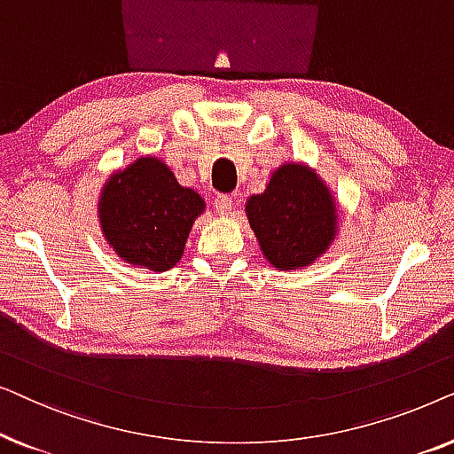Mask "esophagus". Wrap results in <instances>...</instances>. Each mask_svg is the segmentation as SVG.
Segmentation results:
<instances>
[{
  "label": "esophagus",
  "instance_id": "1",
  "mask_svg": "<svg viewBox=\"0 0 454 454\" xmlns=\"http://www.w3.org/2000/svg\"><path fill=\"white\" fill-rule=\"evenodd\" d=\"M213 204H215L216 213H219V215H229V213H231V208H233V198L231 196H225V194H216L213 198Z\"/></svg>",
  "mask_w": 454,
  "mask_h": 454
}]
</instances>
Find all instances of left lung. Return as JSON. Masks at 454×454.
Here are the masks:
<instances>
[{"instance_id": "left-lung-1", "label": "left lung", "mask_w": 454, "mask_h": 454, "mask_svg": "<svg viewBox=\"0 0 454 454\" xmlns=\"http://www.w3.org/2000/svg\"><path fill=\"white\" fill-rule=\"evenodd\" d=\"M246 215L264 258L277 270L316 262L337 235V202L314 169L285 163L272 171L262 194L246 202Z\"/></svg>"}]
</instances>
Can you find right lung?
<instances>
[{
  "label": "right lung",
  "instance_id": "1",
  "mask_svg": "<svg viewBox=\"0 0 454 454\" xmlns=\"http://www.w3.org/2000/svg\"><path fill=\"white\" fill-rule=\"evenodd\" d=\"M207 204L184 188L157 157H140L115 171L98 196V221L123 262L165 272L182 260L194 221Z\"/></svg>",
  "mask_w": 454,
  "mask_h": 454
}]
</instances>
